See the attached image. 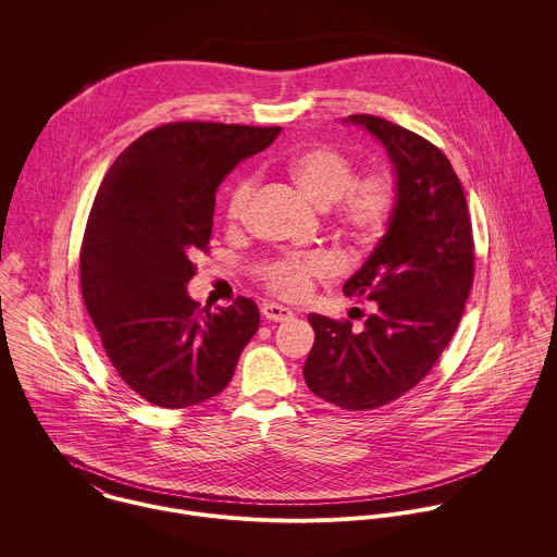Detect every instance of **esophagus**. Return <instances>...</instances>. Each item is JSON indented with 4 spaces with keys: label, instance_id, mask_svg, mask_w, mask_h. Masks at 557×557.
I'll list each match as a JSON object with an SVG mask.
<instances>
[{
    "label": "esophagus",
    "instance_id": "34e87169",
    "mask_svg": "<svg viewBox=\"0 0 557 557\" xmlns=\"http://www.w3.org/2000/svg\"><path fill=\"white\" fill-rule=\"evenodd\" d=\"M261 315L268 319V321H287V319H292L294 313L287 307H283V305L268 302V305L261 307Z\"/></svg>",
    "mask_w": 557,
    "mask_h": 557
}]
</instances>
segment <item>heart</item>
I'll return each mask as SVG.
<instances>
[{"label": "heart", "mask_w": 557, "mask_h": 557, "mask_svg": "<svg viewBox=\"0 0 557 557\" xmlns=\"http://www.w3.org/2000/svg\"><path fill=\"white\" fill-rule=\"evenodd\" d=\"M285 171L292 182L319 208H329L332 225L356 246H369L391 225L400 184L397 173L377 166L358 173L356 162L343 150L319 144L289 157ZM255 175H242L227 195V216L239 221L255 195ZM338 263L330 252H289L261 261L255 268L257 281L272 294L298 300L305 298L315 281L336 274Z\"/></svg>", "instance_id": "1"}]
</instances>
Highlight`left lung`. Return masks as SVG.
<instances>
[{"mask_svg":"<svg viewBox=\"0 0 557 557\" xmlns=\"http://www.w3.org/2000/svg\"><path fill=\"white\" fill-rule=\"evenodd\" d=\"M349 120L386 146L400 199L388 232L343 285L373 313L360 332L349 319L309 315L315 343L305 380L319 398L367 411L403 397L435 367L463 318L476 255L468 199L448 157L388 120Z\"/></svg>","mask_w":557,"mask_h":557,"instance_id":"8db88e82","label":"left lung"}]
</instances>
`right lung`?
Wrapping results in <instances>:
<instances>
[{
  "label": "right lung",
  "mask_w": 557,
  "mask_h": 557,
  "mask_svg": "<svg viewBox=\"0 0 557 557\" xmlns=\"http://www.w3.org/2000/svg\"><path fill=\"white\" fill-rule=\"evenodd\" d=\"M281 126L182 120L135 139L109 166L81 242V294L117 375L166 409L216 397L259 327L238 296L219 311L186 294L208 250L216 188Z\"/></svg>",
  "instance_id": "1"
}]
</instances>
